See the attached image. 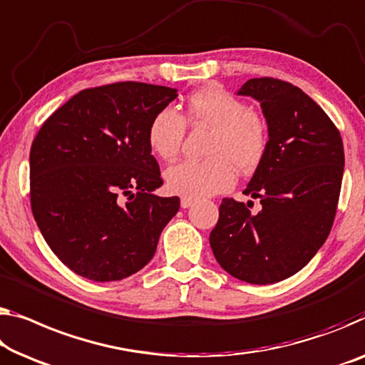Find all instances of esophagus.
Here are the masks:
<instances>
[{
  "label": "esophagus",
  "mask_w": 365,
  "mask_h": 365,
  "mask_svg": "<svg viewBox=\"0 0 365 365\" xmlns=\"http://www.w3.org/2000/svg\"><path fill=\"white\" fill-rule=\"evenodd\" d=\"M180 205H182V208H190V206L193 205V200H192V198L183 197V198H182V201H180Z\"/></svg>",
  "instance_id": "esophagus-1"
}]
</instances>
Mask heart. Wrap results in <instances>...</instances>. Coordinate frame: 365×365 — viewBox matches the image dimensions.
<instances>
[{
  "label": "heart",
  "mask_w": 365,
  "mask_h": 365,
  "mask_svg": "<svg viewBox=\"0 0 365 365\" xmlns=\"http://www.w3.org/2000/svg\"><path fill=\"white\" fill-rule=\"evenodd\" d=\"M210 129L203 160H183L165 170L168 192L206 198L226 192L236 182V168L247 175L262 164L269 148V128L259 111L247 108L221 86H205L185 101L183 114L164 108L148 129L150 150L162 160L175 159L187 126Z\"/></svg>",
  "instance_id": "b5f03b06"
}]
</instances>
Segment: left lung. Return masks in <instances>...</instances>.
Instances as JSON below:
<instances>
[{"label": "left lung", "instance_id": "1", "mask_svg": "<svg viewBox=\"0 0 365 365\" xmlns=\"http://www.w3.org/2000/svg\"><path fill=\"white\" fill-rule=\"evenodd\" d=\"M237 95L260 101L269 148L244 193L259 198V213L225 198L210 235L227 274L255 285L285 280L307 265L333 227L344 172L339 129L298 86L251 78Z\"/></svg>", "mask_w": 365, "mask_h": 365}]
</instances>
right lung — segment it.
<instances>
[{
    "label": "right lung",
    "instance_id": "obj_1",
    "mask_svg": "<svg viewBox=\"0 0 365 365\" xmlns=\"http://www.w3.org/2000/svg\"><path fill=\"white\" fill-rule=\"evenodd\" d=\"M175 98V88L140 81L81 90L32 140V215L52 252L75 274L121 280L154 257L180 198L152 193L164 180L148 129Z\"/></svg>",
    "mask_w": 365,
    "mask_h": 365
}]
</instances>
